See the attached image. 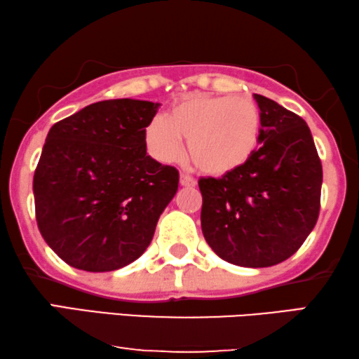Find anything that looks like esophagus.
Returning <instances> with one entry per match:
<instances>
[{
  "mask_svg": "<svg viewBox=\"0 0 359 359\" xmlns=\"http://www.w3.org/2000/svg\"><path fill=\"white\" fill-rule=\"evenodd\" d=\"M180 184L184 186V188H191V186H196V180L193 178V176L181 173L180 175Z\"/></svg>",
  "mask_w": 359,
  "mask_h": 359,
  "instance_id": "obj_1",
  "label": "esophagus"
}]
</instances>
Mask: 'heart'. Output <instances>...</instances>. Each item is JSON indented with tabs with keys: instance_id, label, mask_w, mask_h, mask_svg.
Listing matches in <instances>:
<instances>
[{
	"instance_id": "b5f03b06",
	"label": "heart",
	"mask_w": 359,
	"mask_h": 359,
	"mask_svg": "<svg viewBox=\"0 0 359 359\" xmlns=\"http://www.w3.org/2000/svg\"><path fill=\"white\" fill-rule=\"evenodd\" d=\"M262 132V111L248 97L191 93L147 126L145 142L156 160L173 163L188 140L191 160L204 173L225 176L252 160Z\"/></svg>"
}]
</instances>
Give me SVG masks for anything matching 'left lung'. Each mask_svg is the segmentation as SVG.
I'll list each match as a JSON object with an SVG mask.
<instances>
[{
	"label": "left lung",
	"mask_w": 359,
	"mask_h": 359,
	"mask_svg": "<svg viewBox=\"0 0 359 359\" xmlns=\"http://www.w3.org/2000/svg\"><path fill=\"white\" fill-rule=\"evenodd\" d=\"M263 116L259 149L222 178H201V227L225 262L268 268L301 248L320 209L322 163L306 121L253 95Z\"/></svg>",
	"instance_id": "left-lung-1"
}]
</instances>
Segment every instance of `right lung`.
Masks as SVG:
<instances>
[{
	"instance_id": "add662e5",
	"label": "right lung",
	"mask_w": 359,
	"mask_h": 359,
	"mask_svg": "<svg viewBox=\"0 0 359 359\" xmlns=\"http://www.w3.org/2000/svg\"><path fill=\"white\" fill-rule=\"evenodd\" d=\"M160 102L107 100L48 130L34 173L39 230L63 262L91 273L135 262L178 191L180 175L147 154Z\"/></svg>"
}]
</instances>
